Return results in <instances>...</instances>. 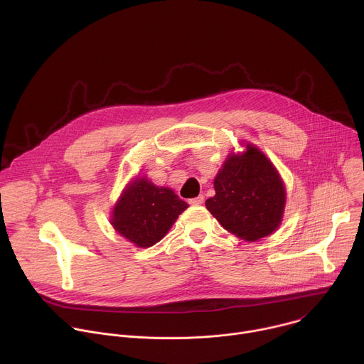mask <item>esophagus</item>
Returning <instances> with one entry per match:
<instances>
[{"label":"esophagus","instance_id":"esophagus-1","mask_svg":"<svg viewBox=\"0 0 364 364\" xmlns=\"http://www.w3.org/2000/svg\"><path fill=\"white\" fill-rule=\"evenodd\" d=\"M203 201H204V197H203V196H197V197L188 200V203H190L191 205H200Z\"/></svg>","mask_w":364,"mask_h":364}]
</instances>
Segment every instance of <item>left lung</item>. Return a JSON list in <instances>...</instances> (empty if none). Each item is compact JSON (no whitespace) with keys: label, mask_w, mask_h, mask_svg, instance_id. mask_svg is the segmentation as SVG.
Returning a JSON list of instances; mask_svg holds the SVG:
<instances>
[{"label":"left lung","mask_w":364,"mask_h":364,"mask_svg":"<svg viewBox=\"0 0 364 364\" xmlns=\"http://www.w3.org/2000/svg\"><path fill=\"white\" fill-rule=\"evenodd\" d=\"M205 207L230 233L255 242L275 232L285 207V186L274 164L252 144L230 154L215 178Z\"/></svg>","instance_id":"left-lung-1"}]
</instances>
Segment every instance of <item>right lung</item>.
I'll return each mask as SVG.
<instances>
[{
	"label": "right lung",
	"mask_w": 364,
	"mask_h": 364,
	"mask_svg": "<svg viewBox=\"0 0 364 364\" xmlns=\"http://www.w3.org/2000/svg\"><path fill=\"white\" fill-rule=\"evenodd\" d=\"M188 207L171 188L157 187L145 177L127 186L114 207V229L139 247L160 242Z\"/></svg>",
	"instance_id": "obj_1"
}]
</instances>
